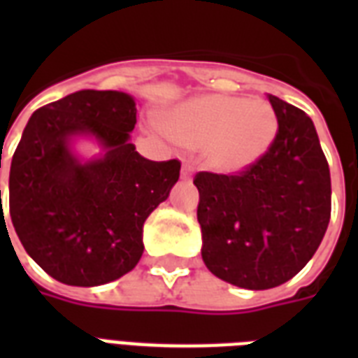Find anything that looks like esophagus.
<instances>
[{"instance_id":"34e87169","label":"esophagus","mask_w":358,"mask_h":358,"mask_svg":"<svg viewBox=\"0 0 358 358\" xmlns=\"http://www.w3.org/2000/svg\"><path fill=\"white\" fill-rule=\"evenodd\" d=\"M191 174H193V165L189 162H184V167H182V178L191 180Z\"/></svg>"}]
</instances>
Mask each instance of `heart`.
Instances as JSON below:
<instances>
[{
  "label": "heart",
  "mask_w": 358,
  "mask_h": 358,
  "mask_svg": "<svg viewBox=\"0 0 358 358\" xmlns=\"http://www.w3.org/2000/svg\"><path fill=\"white\" fill-rule=\"evenodd\" d=\"M165 128L182 145L204 146L212 169L239 173L269 150L278 122L264 100L208 94L173 109L165 117Z\"/></svg>",
  "instance_id": "1"
}]
</instances>
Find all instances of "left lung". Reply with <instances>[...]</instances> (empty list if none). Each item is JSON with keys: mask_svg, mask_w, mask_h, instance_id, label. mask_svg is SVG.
Here are the masks:
<instances>
[{"mask_svg": "<svg viewBox=\"0 0 358 358\" xmlns=\"http://www.w3.org/2000/svg\"><path fill=\"white\" fill-rule=\"evenodd\" d=\"M267 100L278 122L269 150L245 171H201L193 180L202 260L215 277L247 289L295 277L331 219V173L310 117L273 94Z\"/></svg>", "mask_w": 358, "mask_h": 358, "instance_id": "1", "label": "left lung"}]
</instances>
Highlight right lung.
Here are the masks:
<instances>
[{
	"label": "right lung",
	"instance_id": "obj_1",
	"mask_svg": "<svg viewBox=\"0 0 358 358\" xmlns=\"http://www.w3.org/2000/svg\"><path fill=\"white\" fill-rule=\"evenodd\" d=\"M135 115L126 92L78 91L36 109L14 150L13 227L59 282L87 288L131 271L145 249L146 217L178 182V159L152 162L129 143ZM83 133L103 143L102 158L81 164L69 152V139Z\"/></svg>",
	"mask_w": 358,
	"mask_h": 358
}]
</instances>
